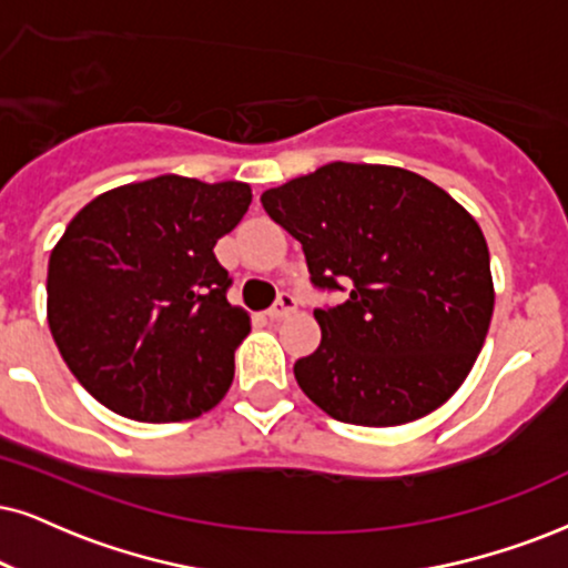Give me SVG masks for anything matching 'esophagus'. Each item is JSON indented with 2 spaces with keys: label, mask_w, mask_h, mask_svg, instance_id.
Listing matches in <instances>:
<instances>
[{
  "label": "esophagus",
  "mask_w": 568,
  "mask_h": 568,
  "mask_svg": "<svg viewBox=\"0 0 568 568\" xmlns=\"http://www.w3.org/2000/svg\"><path fill=\"white\" fill-rule=\"evenodd\" d=\"M293 308H296V298H293L291 293H280V298L267 308V317L270 320H283V317H288Z\"/></svg>",
  "instance_id": "obj_1"
}]
</instances>
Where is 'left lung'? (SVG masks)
Returning a JSON list of instances; mask_svg holds the SVG:
<instances>
[{
	"mask_svg": "<svg viewBox=\"0 0 568 568\" xmlns=\"http://www.w3.org/2000/svg\"><path fill=\"white\" fill-rule=\"evenodd\" d=\"M301 243L322 343L293 364L301 390L346 425L396 427L443 406L475 367L493 317L490 251L469 212L427 178L329 162L262 193Z\"/></svg>",
	"mask_w": 568,
	"mask_h": 568,
	"instance_id": "obj_1",
	"label": "left lung"
}]
</instances>
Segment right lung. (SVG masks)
<instances>
[{"label":"right lung","instance_id":"add662e5","mask_svg":"<svg viewBox=\"0 0 568 568\" xmlns=\"http://www.w3.org/2000/svg\"><path fill=\"white\" fill-rule=\"evenodd\" d=\"M246 183L160 175L97 196L49 256L47 320L78 383L135 422L217 406L248 314L214 246L243 220Z\"/></svg>","mask_w":568,"mask_h":568}]
</instances>
